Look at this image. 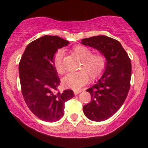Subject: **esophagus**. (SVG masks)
Returning <instances> with one entry per match:
<instances>
[{
  "label": "esophagus",
  "mask_w": 148,
  "mask_h": 148,
  "mask_svg": "<svg viewBox=\"0 0 148 148\" xmlns=\"http://www.w3.org/2000/svg\"><path fill=\"white\" fill-rule=\"evenodd\" d=\"M73 92H74V94H75V95H77V94H79L80 92H82V90H73Z\"/></svg>",
  "instance_id": "obj_1"
}]
</instances>
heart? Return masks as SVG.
Here are the masks:
<instances>
[{"mask_svg":"<svg viewBox=\"0 0 148 148\" xmlns=\"http://www.w3.org/2000/svg\"><path fill=\"white\" fill-rule=\"evenodd\" d=\"M71 52L81 59L79 69L82 70L68 73L62 79V84L66 88L79 89L88 82L89 76L91 79H94L102 74L106 66V58L102 54H92L90 48L82 45L74 46ZM62 56V50H58L52 60L54 69L59 74L64 73Z\"/></svg>","mask_w":148,"mask_h":148,"instance_id":"obj_1","label":"heart"}]
</instances>
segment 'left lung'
<instances>
[{
	"label": "left lung",
	"mask_w": 148,
	"mask_h": 148,
	"mask_svg": "<svg viewBox=\"0 0 148 148\" xmlns=\"http://www.w3.org/2000/svg\"><path fill=\"white\" fill-rule=\"evenodd\" d=\"M81 44L98 50L106 58L104 71L96 84L87 90L92 96L83 107L84 114L93 121H103L122 106L130 88L131 62L117 40L106 36L84 38Z\"/></svg>",
	"instance_id": "obj_1"
}]
</instances>
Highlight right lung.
<instances>
[{"label":"right lung","mask_w":148,"mask_h":148,"mask_svg":"<svg viewBox=\"0 0 148 148\" xmlns=\"http://www.w3.org/2000/svg\"><path fill=\"white\" fill-rule=\"evenodd\" d=\"M69 44L58 36H44L28 44L19 64L24 100L34 115L46 122L60 120L64 115V102L74 96L71 90L55 92L60 81L53 56Z\"/></svg>","instance_id":"add662e5"}]
</instances>
